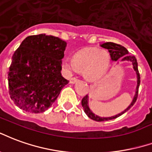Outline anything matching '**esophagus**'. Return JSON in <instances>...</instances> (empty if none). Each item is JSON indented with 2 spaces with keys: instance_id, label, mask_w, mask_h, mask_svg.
I'll return each instance as SVG.
<instances>
[{
  "instance_id": "34e87169",
  "label": "esophagus",
  "mask_w": 152,
  "mask_h": 152,
  "mask_svg": "<svg viewBox=\"0 0 152 152\" xmlns=\"http://www.w3.org/2000/svg\"><path fill=\"white\" fill-rule=\"evenodd\" d=\"M77 81H78V78H77V77H71V78H70L69 83H76V82H77Z\"/></svg>"
}]
</instances>
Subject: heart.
Listing matches in <instances>:
<instances>
[{"mask_svg":"<svg viewBox=\"0 0 152 152\" xmlns=\"http://www.w3.org/2000/svg\"><path fill=\"white\" fill-rule=\"evenodd\" d=\"M110 55L108 51L96 48H85L75 53L73 60L65 59L64 68L68 71H83L85 77L90 81L99 79L108 70Z\"/></svg>","mask_w":152,"mask_h":152,"instance_id":"b5f03b06","label":"heart"}]
</instances>
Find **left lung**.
I'll list each match as a JSON object with an SVG mask.
<instances>
[{
    "mask_svg": "<svg viewBox=\"0 0 152 152\" xmlns=\"http://www.w3.org/2000/svg\"><path fill=\"white\" fill-rule=\"evenodd\" d=\"M101 47H103L104 48H106L109 51L110 53V55H111V58L113 61H117V60L122 57L121 58V61H131L133 64V66H134V69L136 71V74H137V77H138V85H137V88H136V93H135V96L134 97V99H133L132 103L130 104L128 108H126V110L121 113L117 114L116 116H113V117H100L99 116H96L95 114L93 113L90 110L89 107L87 105V102H88V96H85L82 99V105L83 107L84 112L85 113L87 114V116L92 119L94 121H109L113 120V119H115L117 117H120L121 115H122L123 113H125L126 111H128L129 108L132 107L133 105L134 104V103L136 102L137 99H138V88H139V85H140V75H139V72H138V62H137V59L135 58L134 56H129L128 55V50L126 49V48L123 47L122 45L118 44H115V43H112V42H108V43H104L101 45Z\"/></svg>",
    "mask_w": 152,
    "mask_h": 152,
    "instance_id": "1",
    "label": "left lung"
}]
</instances>
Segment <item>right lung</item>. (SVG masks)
Returning <instances> with one entry per match:
<instances>
[{"mask_svg": "<svg viewBox=\"0 0 152 152\" xmlns=\"http://www.w3.org/2000/svg\"><path fill=\"white\" fill-rule=\"evenodd\" d=\"M66 43L45 34L30 35L12 56L9 94L24 111L39 113L50 108L69 81L61 76Z\"/></svg>", "mask_w": 152, "mask_h": 152, "instance_id": "right-lung-1", "label": "right lung"}]
</instances>
